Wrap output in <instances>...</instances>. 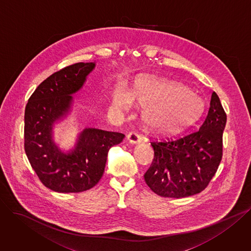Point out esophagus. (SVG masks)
<instances>
[{"label":"esophagus","instance_id":"esophagus-1","mask_svg":"<svg viewBox=\"0 0 251 251\" xmlns=\"http://www.w3.org/2000/svg\"><path fill=\"white\" fill-rule=\"evenodd\" d=\"M127 140L129 143L131 144H140L142 142V137L141 135L138 134L137 132L135 131H130L128 134H127Z\"/></svg>","mask_w":251,"mask_h":251}]
</instances>
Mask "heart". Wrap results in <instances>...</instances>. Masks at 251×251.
Instances as JSON below:
<instances>
[{
    "label": "heart",
    "instance_id": "obj_1",
    "mask_svg": "<svg viewBox=\"0 0 251 251\" xmlns=\"http://www.w3.org/2000/svg\"><path fill=\"white\" fill-rule=\"evenodd\" d=\"M132 100L145 106L147 125L159 131H171L188 125L202 109L201 99L193 92L174 82L142 80L130 94L120 88L115 91L113 104L128 108Z\"/></svg>",
    "mask_w": 251,
    "mask_h": 251
}]
</instances>
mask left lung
<instances>
[{
	"mask_svg": "<svg viewBox=\"0 0 251 251\" xmlns=\"http://www.w3.org/2000/svg\"><path fill=\"white\" fill-rule=\"evenodd\" d=\"M226 114L215 92L197 129L151 137L154 156L145 180L163 198H186L206 188L222 158Z\"/></svg>",
	"mask_w": 251,
	"mask_h": 251,
	"instance_id": "left-lung-1",
	"label": "left lung"
}]
</instances>
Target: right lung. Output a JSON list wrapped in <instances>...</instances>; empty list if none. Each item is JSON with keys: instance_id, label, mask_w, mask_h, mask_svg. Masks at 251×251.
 <instances>
[{"instance_id": "obj_1", "label": "right lung", "mask_w": 251, "mask_h": 251, "mask_svg": "<svg viewBox=\"0 0 251 251\" xmlns=\"http://www.w3.org/2000/svg\"><path fill=\"white\" fill-rule=\"evenodd\" d=\"M94 63H76L47 77L30 97L25 109V151L41 182L57 192H81L101 178L107 152L123 142L125 134L86 128L76 147L62 152L51 141L53 122L68 113L72 94L77 92Z\"/></svg>"}]
</instances>
